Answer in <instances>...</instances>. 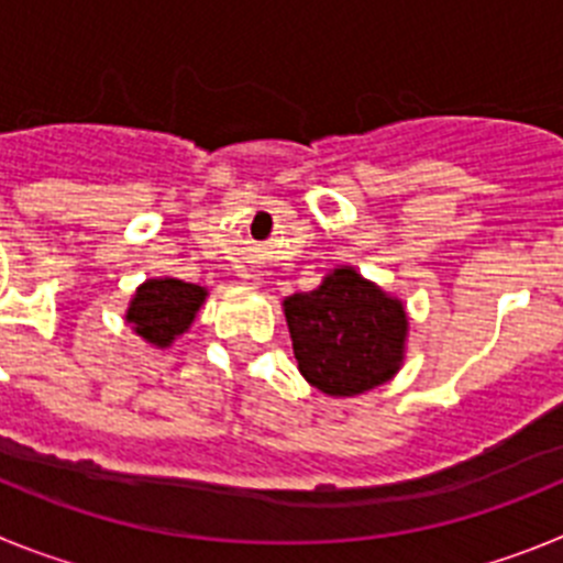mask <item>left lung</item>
<instances>
[{
    "mask_svg": "<svg viewBox=\"0 0 563 563\" xmlns=\"http://www.w3.org/2000/svg\"><path fill=\"white\" fill-rule=\"evenodd\" d=\"M285 316L298 369L324 395H361L400 369L409 327L402 305L350 267L287 298Z\"/></svg>",
    "mask_w": 563,
    "mask_h": 563,
    "instance_id": "1",
    "label": "left lung"
}]
</instances>
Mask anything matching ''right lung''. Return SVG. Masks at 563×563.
<instances>
[{
  "mask_svg": "<svg viewBox=\"0 0 563 563\" xmlns=\"http://www.w3.org/2000/svg\"><path fill=\"white\" fill-rule=\"evenodd\" d=\"M206 290L188 285L180 278H152L134 292L126 321L134 332L154 346H168L177 335L188 330L197 310H200Z\"/></svg>",
  "mask_w": 563,
  "mask_h": 563,
  "instance_id": "obj_1",
  "label": "right lung"
}]
</instances>
